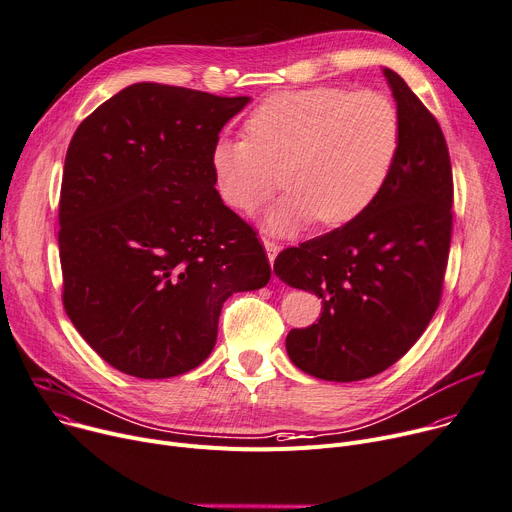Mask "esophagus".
Instances as JSON below:
<instances>
[{"label": "esophagus", "instance_id": "1", "mask_svg": "<svg viewBox=\"0 0 512 512\" xmlns=\"http://www.w3.org/2000/svg\"><path fill=\"white\" fill-rule=\"evenodd\" d=\"M264 248H266V254H268L270 264H274V258H277V254L281 252V246H279L277 242H272V240H266V238H264Z\"/></svg>", "mask_w": 512, "mask_h": 512}]
</instances>
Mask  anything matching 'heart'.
<instances>
[{"mask_svg": "<svg viewBox=\"0 0 512 512\" xmlns=\"http://www.w3.org/2000/svg\"><path fill=\"white\" fill-rule=\"evenodd\" d=\"M246 133L213 143L215 190L233 211L252 213L285 176L289 192L266 219L274 231L313 217L324 225L361 217L385 188L402 141L387 96L332 86L272 94L252 110Z\"/></svg>", "mask_w": 512, "mask_h": 512, "instance_id": "heart-1", "label": "heart"}]
</instances>
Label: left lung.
Returning <instances> with one entry per match:
<instances>
[{
  "label": "left lung",
  "instance_id": "left-lung-1",
  "mask_svg": "<svg viewBox=\"0 0 512 512\" xmlns=\"http://www.w3.org/2000/svg\"><path fill=\"white\" fill-rule=\"evenodd\" d=\"M402 141L377 201L346 225L283 250L274 274L316 293V324L295 328L287 352L303 373L361 381L400 361L443 293L453 229V174L445 135L402 77L383 69Z\"/></svg>",
  "mask_w": 512,
  "mask_h": 512
}]
</instances>
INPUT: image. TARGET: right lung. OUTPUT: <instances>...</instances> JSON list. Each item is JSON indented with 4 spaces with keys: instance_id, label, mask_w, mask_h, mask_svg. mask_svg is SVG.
<instances>
[{
    "instance_id": "add662e5",
    "label": "right lung",
    "mask_w": 512,
    "mask_h": 512,
    "mask_svg": "<svg viewBox=\"0 0 512 512\" xmlns=\"http://www.w3.org/2000/svg\"><path fill=\"white\" fill-rule=\"evenodd\" d=\"M248 102L141 82L77 127L59 201L63 305L114 369L166 379L199 367L225 299L270 281L211 170L213 143Z\"/></svg>"
}]
</instances>
